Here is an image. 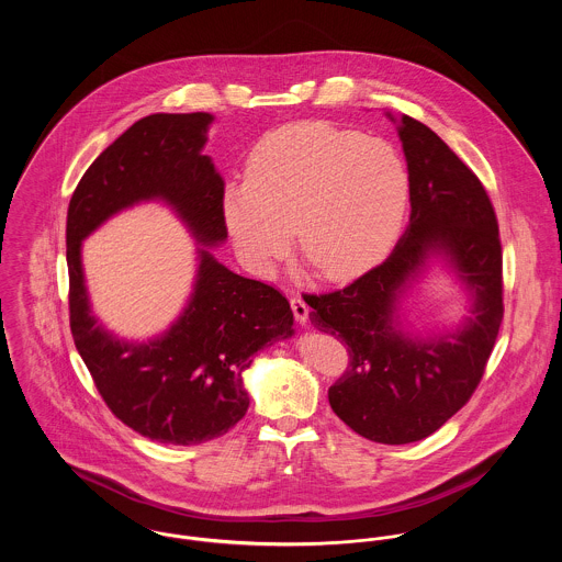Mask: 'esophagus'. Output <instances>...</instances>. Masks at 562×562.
<instances>
[{
  "instance_id": "esophagus-1",
  "label": "esophagus",
  "mask_w": 562,
  "mask_h": 562,
  "mask_svg": "<svg viewBox=\"0 0 562 562\" xmlns=\"http://www.w3.org/2000/svg\"><path fill=\"white\" fill-rule=\"evenodd\" d=\"M290 305H292V312H294L296 321L301 324H307V321H310V305L301 296H292Z\"/></svg>"
}]
</instances>
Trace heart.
Listing matches in <instances>:
<instances>
[{
	"instance_id": "heart-1",
	"label": "heart",
	"mask_w": 562,
	"mask_h": 562,
	"mask_svg": "<svg viewBox=\"0 0 562 562\" xmlns=\"http://www.w3.org/2000/svg\"><path fill=\"white\" fill-rule=\"evenodd\" d=\"M246 179L223 194L225 225L259 274L290 250L324 279L346 281L376 266L398 240L411 179L398 149L324 121L266 134L252 149Z\"/></svg>"
}]
</instances>
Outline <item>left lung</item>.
Returning a JSON list of instances; mask_svg holds the SVG:
<instances>
[{"label":"left lung","instance_id":"8db88e82","mask_svg":"<svg viewBox=\"0 0 562 562\" xmlns=\"http://www.w3.org/2000/svg\"><path fill=\"white\" fill-rule=\"evenodd\" d=\"M387 116L411 179L408 225L381 266L305 303L312 324L348 346L350 363L328 390L335 415L370 441L402 446L441 428L479 387L504 316L502 246L481 179L430 127ZM435 260L464 285L471 316L419 336L401 301Z\"/></svg>","mask_w":562,"mask_h":562}]
</instances>
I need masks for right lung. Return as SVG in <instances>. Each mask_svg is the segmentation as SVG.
<instances>
[{"instance_id":"add662e5","label":"right lung","mask_w":562,"mask_h":562,"mask_svg":"<svg viewBox=\"0 0 562 562\" xmlns=\"http://www.w3.org/2000/svg\"><path fill=\"white\" fill-rule=\"evenodd\" d=\"M214 116L149 114L119 136L83 172L67 214L71 333L101 398L130 428L160 443L196 446L234 428L246 408L244 372L252 355L294 335V314L274 288L221 263L227 240L225 181L203 156ZM173 210L198 240V274L180 318L134 342L91 314L80 241L140 202Z\"/></svg>"}]
</instances>
